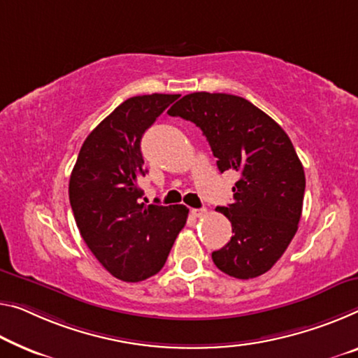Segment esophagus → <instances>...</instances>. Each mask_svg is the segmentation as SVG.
I'll use <instances>...</instances> for the list:
<instances>
[{
  "label": "esophagus",
  "instance_id": "obj_1",
  "mask_svg": "<svg viewBox=\"0 0 358 358\" xmlns=\"http://www.w3.org/2000/svg\"><path fill=\"white\" fill-rule=\"evenodd\" d=\"M190 214L194 217H201V216H205V214H206V210H205V208H201V210H192Z\"/></svg>",
  "mask_w": 358,
  "mask_h": 358
}]
</instances>
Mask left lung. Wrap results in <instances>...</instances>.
I'll use <instances>...</instances> for the list:
<instances>
[{
  "label": "left lung",
  "instance_id": "1",
  "mask_svg": "<svg viewBox=\"0 0 358 358\" xmlns=\"http://www.w3.org/2000/svg\"><path fill=\"white\" fill-rule=\"evenodd\" d=\"M168 113L203 131L219 171L240 176L234 203L216 208L234 235L213 251V262L240 280L271 271L298 230L306 190L304 168L288 134L250 101L222 92H192Z\"/></svg>",
  "mask_w": 358,
  "mask_h": 358
}]
</instances>
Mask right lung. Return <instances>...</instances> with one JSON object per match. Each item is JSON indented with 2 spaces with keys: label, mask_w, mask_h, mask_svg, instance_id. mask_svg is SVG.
<instances>
[{
  "label": "right lung",
  "mask_w": 358,
  "mask_h": 358,
  "mask_svg": "<svg viewBox=\"0 0 358 358\" xmlns=\"http://www.w3.org/2000/svg\"><path fill=\"white\" fill-rule=\"evenodd\" d=\"M179 94L129 97L102 120L81 145L69 196L87 248L123 282H142L162 271L187 222L184 205H145L141 139Z\"/></svg>",
  "instance_id": "1"
}]
</instances>
